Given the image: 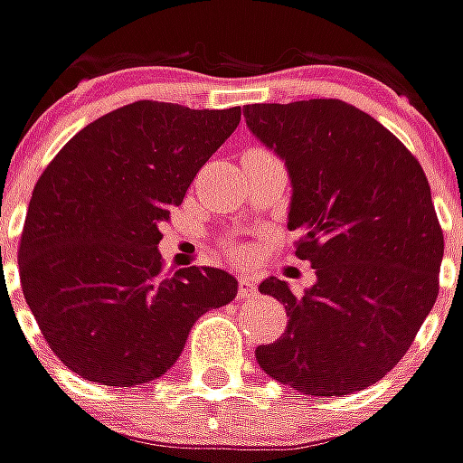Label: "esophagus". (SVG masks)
Instances as JSON below:
<instances>
[{
    "label": "esophagus",
    "mask_w": 463,
    "mask_h": 463,
    "mask_svg": "<svg viewBox=\"0 0 463 463\" xmlns=\"http://www.w3.org/2000/svg\"><path fill=\"white\" fill-rule=\"evenodd\" d=\"M257 293V283L251 278H238V298H251Z\"/></svg>",
    "instance_id": "34e87169"
}]
</instances>
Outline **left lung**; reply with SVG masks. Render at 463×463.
<instances>
[{
    "instance_id": "8db88e82",
    "label": "left lung",
    "mask_w": 463,
    "mask_h": 463,
    "mask_svg": "<svg viewBox=\"0 0 463 463\" xmlns=\"http://www.w3.org/2000/svg\"><path fill=\"white\" fill-rule=\"evenodd\" d=\"M249 130L288 167V231L317 283L259 290L286 304L288 327L259 345L272 380L307 395H348L401 362L438 298L443 231L417 156L340 99L246 104Z\"/></svg>"
}]
</instances>
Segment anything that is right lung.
I'll return each mask as SVG.
<instances>
[{"label":"right lung","mask_w":463,"mask_h":463,"mask_svg":"<svg viewBox=\"0 0 463 463\" xmlns=\"http://www.w3.org/2000/svg\"><path fill=\"white\" fill-rule=\"evenodd\" d=\"M238 123L241 107L133 101L75 133L42 173L17 249L20 286L49 348L83 380L133 388L162 377L194 322L235 298L225 269L165 275L156 243Z\"/></svg>","instance_id":"add662e5"}]
</instances>
